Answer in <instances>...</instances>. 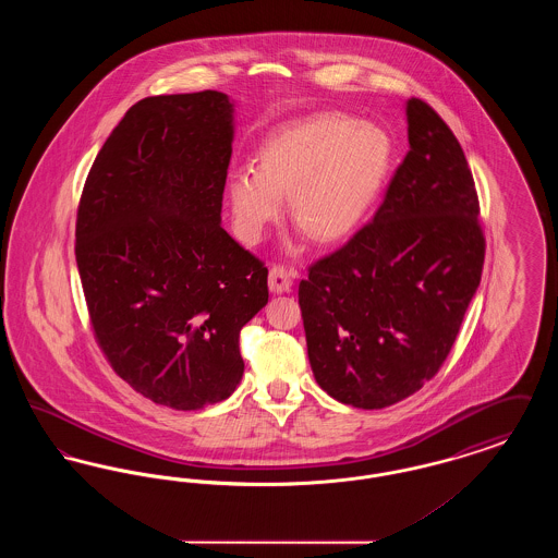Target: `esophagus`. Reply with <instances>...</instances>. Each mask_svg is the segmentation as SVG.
<instances>
[{
	"label": "esophagus",
	"mask_w": 558,
	"mask_h": 558,
	"mask_svg": "<svg viewBox=\"0 0 558 558\" xmlns=\"http://www.w3.org/2000/svg\"><path fill=\"white\" fill-rule=\"evenodd\" d=\"M269 291L274 294L291 291L292 271L284 266H274L269 269Z\"/></svg>",
	"instance_id": "1"
}]
</instances>
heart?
Listing matches in <instances>:
<instances>
[{
	"mask_svg": "<svg viewBox=\"0 0 558 558\" xmlns=\"http://www.w3.org/2000/svg\"><path fill=\"white\" fill-rule=\"evenodd\" d=\"M391 140L380 128L345 114H318L271 133L259 165L228 180L240 236L257 242L282 215L322 246L345 242L372 211L391 167Z\"/></svg>",
	"mask_w": 558,
	"mask_h": 558,
	"instance_id": "obj_1",
	"label": "heart"
}]
</instances>
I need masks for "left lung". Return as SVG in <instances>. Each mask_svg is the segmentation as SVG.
Segmentation results:
<instances>
[{
    "label": "left lung",
    "mask_w": 558,
    "mask_h": 558,
    "mask_svg": "<svg viewBox=\"0 0 558 558\" xmlns=\"http://www.w3.org/2000/svg\"><path fill=\"white\" fill-rule=\"evenodd\" d=\"M405 117L410 150L374 219L299 284L319 387L362 410L410 398L439 372L485 259L460 142L418 98Z\"/></svg>",
    "instance_id": "left-lung-1"
}]
</instances>
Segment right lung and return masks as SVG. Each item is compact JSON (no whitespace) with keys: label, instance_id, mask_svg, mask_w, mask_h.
<instances>
[{"label":"right lung","instance_id":"1","mask_svg":"<svg viewBox=\"0 0 558 558\" xmlns=\"http://www.w3.org/2000/svg\"><path fill=\"white\" fill-rule=\"evenodd\" d=\"M232 140L221 92L144 98L81 194L75 257L94 337L128 385L173 410L234 393L240 330L269 296L267 267L219 226Z\"/></svg>","mask_w":558,"mask_h":558}]
</instances>
